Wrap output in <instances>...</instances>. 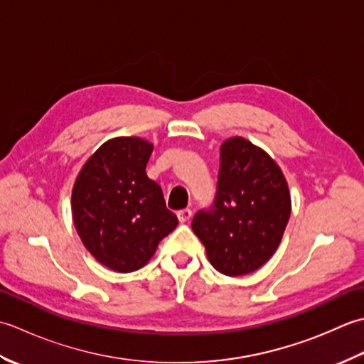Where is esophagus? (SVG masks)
I'll use <instances>...</instances> for the list:
<instances>
[{
  "instance_id": "34e87169",
  "label": "esophagus",
  "mask_w": 364,
  "mask_h": 364,
  "mask_svg": "<svg viewBox=\"0 0 364 364\" xmlns=\"http://www.w3.org/2000/svg\"><path fill=\"white\" fill-rule=\"evenodd\" d=\"M193 212L190 209H182L177 212V218H179L181 223H187V221H190Z\"/></svg>"
}]
</instances>
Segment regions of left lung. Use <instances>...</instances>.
Masks as SVG:
<instances>
[{"label": "left lung", "instance_id": "obj_1", "mask_svg": "<svg viewBox=\"0 0 364 364\" xmlns=\"http://www.w3.org/2000/svg\"><path fill=\"white\" fill-rule=\"evenodd\" d=\"M289 217L291 193L277 161L242 136L226 139L215 201L191 221L209 262L228 277L257 270L277 251Z\"/></svg>", "mask_w": 364, "mask_h": 364}]
</instances>
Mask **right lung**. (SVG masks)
<instances>
[{
  "label": "right lung",
  "instance_id": "add662e5",
  "mask_svg": "<svg viewBox=\"0 0 364 364\" xmlns=\"http://www.w3.org/2000/svg\"><path fill=\"white\" fill-rule=\"evenodd\" d=\"M154 146L138 136L108 139L81 168L72 217L86 250L108 269L129 273L149 262L177 226L163 191L146 174Z\"/></svg>",
  "mask_w": 364,
  "mask_h": 364
}]
</instances>
